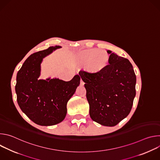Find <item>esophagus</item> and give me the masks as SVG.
<instances>
[{
  "instance_id": "esophagus-1",
  "label": "esophagus",
  "mask_w": 160,
  "mask_h": 160,
  "mask_svg": "<svg viewBox=\"0 0 160 160\" xmlns=\"http://www.w3.org/2000/svg\"><path fill=\"white\" fill-rule=\"evenodd\" d=\"M84 83H84V82L83 81V80H82V79H81V80H80V84H81L82 85H84Z\"/></svg>"
}]
</instances>
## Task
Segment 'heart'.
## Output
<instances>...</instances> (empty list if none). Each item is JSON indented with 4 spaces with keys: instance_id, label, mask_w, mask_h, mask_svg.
<instances>
[{
    "instance_id": "obj_1",
    "label": "heart",
    "mask_w": 160,
    "mask_h": 160,
    "mask_svg": "<svg viewBox=\"0 0 160 160\" xmlns=\"http://www.w3.org/2000/svg\"><path fill=\"white\" fill-rule=\"evenodd\" d=\"M81 59L85 64L88 65L91 70L99 71L106 65L108 61V55L106 52L101 51L99 49H91L86 50L82 53Z\"/></svg>"
}]
</instances>
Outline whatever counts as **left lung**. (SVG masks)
I'll return each mask as SVG.
<instances>
[{
	"label": "left lung",
	"mask_w": 160,
	"mask_h": 160,
	"mask_svg": "<svg viewBox=\"0 0 160 160\" xmlns=\"http://www.w3.org/2000/svg\"><path fill=\"white\" fill-rule=\"evenodd\" d=\"M109 64L97 72L82 69L92 120L102 125H117L130 113L135 96L136 76L128 59L111 51Z\"/></svg>",
	"instance_id": "1"
}]
</instances>
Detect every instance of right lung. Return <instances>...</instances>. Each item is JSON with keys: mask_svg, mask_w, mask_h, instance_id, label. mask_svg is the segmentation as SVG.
I'll list each match as a JSON object with an SVG mask.
<instances>
[{"mask_svg": "<svg viewBox=\"0 0 160 160\" xmlns=\"http://www.w3.org/2000/svg\"><path fill=\"white\" fill-rule=\"evenodd\" d=\"M61 48L56 45L33 53L17 73L15 90L18 105L32 121L39 125H54L64 119L67 102L80 84L78 75L68 82L59 78L38 80L43 58Z\"/></svg>", "mask_w": 160, "mask_h": 160, "instance_id": "right-lung-1", "label": "right lung"}]
</instances>
